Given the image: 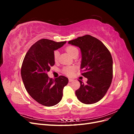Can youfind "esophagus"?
Wrapping results in <instances>:
<instances>
[{
    "mask_svg": "<svg viewBox=\"0 0 134 134\" xmlns=\"http://www.w3.org/2000/svg\"><path fill=\"white\" fill-rule=\"evenodd\" d=\"M74 80L72 79H71V78H69V81L70 82H72V81H73Z\"/></svg>",
    "mask_w": 134,
    "mask_h": 134,
    "instance_id": "34e87169",
    "label": "esophagus"
}]
</instances>
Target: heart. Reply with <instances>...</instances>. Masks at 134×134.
Wrapping results in <instances>:
<instances>
[{
  "label": "heart",
  "instance_id": "heart-1",
  "mask_svg": "<svg viewBox=\"0 0 134 134\" xmlns=\"http://www.w3.org/2000/svg\"><path fill=\"white\" fill-rule=\"evenodd\" d=\"M66 51H67L68 53L71 55V56L74 54L75 52L78 51V49L77 48L75 47V46H68L66 48ZM59 52L58 50H55L54 52V59L55 61L58 60V58H59ZM74 68L72 66H67V67H65L63 70V73H64L65 75L71 76L74 74Z\"/></svg>",
  "mask_w": 134,
  "mask_h": 134
}]
</instances>
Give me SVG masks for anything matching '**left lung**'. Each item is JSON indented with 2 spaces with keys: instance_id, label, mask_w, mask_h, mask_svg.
I'll use <instances>...</instances> for the list:
<instances>
[{
  "instance_id": "left-lung-1",
  "label": "left lung",
  "mask_w": 134,
  "mask_h": 134,
  "mask_svg": "<svg viewBox=\"0 0 134 134\" xmlns=\"http://www.w3.org/2000/svg\"><path fill=\"white\" fill-rule=\"evenodd\" d=\"M68 43L78 46L82 52L80 69L88 80L75 91L79 101L90 104L98 102L106 94L113 78V61L110 52L100 40L87 35Z\"/></svg>"
}]
</instances>
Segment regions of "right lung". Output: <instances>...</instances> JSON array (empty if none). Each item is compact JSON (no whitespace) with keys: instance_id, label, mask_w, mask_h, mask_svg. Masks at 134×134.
Instances as JSON below:
<instances>
[{"instance_id":"obj_1","label":"right lung","mask_w":134,"mask_h":134,"mask_svg":"<svg viewBox=\"0 0 134 134\" xmlns=\"http://www.w3.org/2000/svg\"><path fill=\"white\" fill-rule=\"evenodd\" d=\"M66 42L40 40L30 47L23 61L21 76L26 90L32 98L43 106L58 104L62 99L64 87L68 83L66 76L52 79L47 74L55 64L54 51Z\"/></svg>"}]
</instances>
